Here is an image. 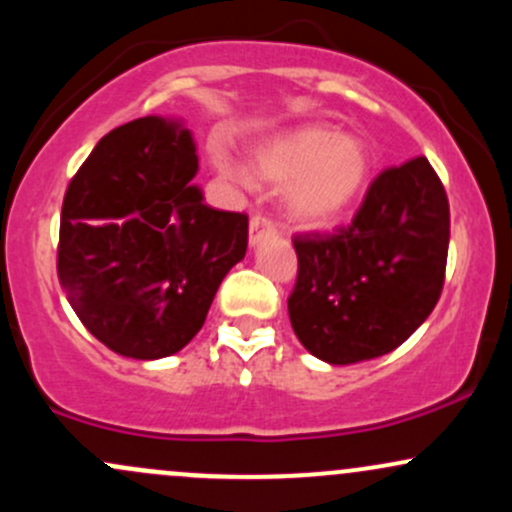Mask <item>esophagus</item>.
Masks as SVG:
<instances>
[{
	"label": "esophagus",
	"mask_w": 512,
	"mask_h": 512,
	"mask_svg": "<svg viewBox=\"0 0 512 512\" xmlns=\"http://www.w3.org/2000/svg\"><path fill=\"white\" fill-rule=\"evenodd\" d=\"M265 235H274V226L272 221L265 216H252L250 218V245L260 243Z\"/></svg>",
	"instance_id": "esophagus-1"
}]
</instances>
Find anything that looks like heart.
Segmentation results:
<instances>
[{
  "mask_svg": "<svg viewBox=\"0 0 512 512\" xmlns=\"http://www.w3.org/2000/svg\"><path fill=\"white\" fill-rule=\"evenodd\" d=\"M223 174L243 177L226 157H216ZM374 157L367 140L338 133L328 123H301L257 143L250 174L257 182L284 189V216L303 230L338 223L367 189Z\"/></svg>",
  "mask_w": 512,
  "mask_h": 512,
  "instance_id": "heart-1",
  "label": "heart"
}]
</instances>
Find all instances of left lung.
I'll list each match as a JSON object with an SVG mask.
<instances>
[{"label": "left lung", "mask_w": 512, "mask_h": 512, "mask_svg": "<svg viewBox=\"0 0 512 512\" xmlns=\"http://www.w3.org/2000/svg\"><path fill=\"white\" fill-rule=\"evenodd\" d=\"M299 277L289 296L296 338L328 364L396 350L442 294L449 204L425 157L381 172L352 226L296 235Z\"/></svg>", "instance_id": "1"}]
</instances>
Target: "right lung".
Masks as SVG:
<instances>
[{"instance_id": "1", "label": "right lung", "mask_w": 512, "mask_h": 512, "mask_svg": "<svg viewBox=\"0 0 512 512\" xmlns=\"http://www.w3.org/2000/svg\"><path fill=\"white\" fill-rule=\"evenodd\" d=\"M196 172L192 131L145 116L106 133L67 187L60 286L116 355L160 359L189 345L245 257L247 216L204 204Z\"/></svg>"}]
</instances>
